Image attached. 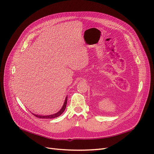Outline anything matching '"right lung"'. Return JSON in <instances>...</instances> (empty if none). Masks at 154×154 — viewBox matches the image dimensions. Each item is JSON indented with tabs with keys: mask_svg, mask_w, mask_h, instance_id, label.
I'll return each instance as SVG.
<instances>
[{
	"mask_svg": "<svg viewBox=\"0 0 154 154\" xmlns=\"http://www.w3.org/2000/svg\"><path fill=\"white\" fill-rule=\"evenodd\" d=\"M68 96L66 97L65 98V102H64V103L62 106V109L59 110L58 112L54 113V114H52V115H38V114H34V113H32L35 116H36L38 118H46V119H49V118H57L58 116H59L60 115H61L63 112L65 111V109H66V103H67V98Z\"/></svg>",
	"mask_w": 154,
	"mask_h": 154,
	"instance_id": "obj_1",
	"label": "right lung"
}]
</instances>
